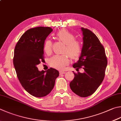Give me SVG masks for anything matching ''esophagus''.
I'll return each mask as SVG.
<instances>
[{"mask_svg": "<svg viewBox=\"0 0 121 121\" xmlns=\"http://www.w3.org/2000/svg\"><path fill=\"white\" fill-rule=\"evenodd\" d=\"M59 73H60V74H64L65 72L64 71H59Z\"/></svg>", "mask_w": 121, "mask_h": 121, "instance_id": "1", "label": "esophagus"}]
</instances>
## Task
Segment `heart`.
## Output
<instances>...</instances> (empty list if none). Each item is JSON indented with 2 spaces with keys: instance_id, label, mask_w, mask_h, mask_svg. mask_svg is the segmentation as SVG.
Returning <instances> with one entry per match:
<instances>
[{
  "instance_id": "obj_1",
  "label": "heart",
  "mask_w": 121,
  "mask_h": 121,
  "mask_svg": "<svg viewBox=\"0 0 121 121\" xmlns=\"http://www.w3.org/2000/svg\"><path fill=\"white\" fill-rule=\"evenodd\" d=\"M56 37L59 41L65 44L63 55H56L49 60L51 67L58 70L64 69L65 66L69 63V56L71 59H76L80 56L82 52V45L80 42L74 39V36L66 30H60L56 33ZM44 51L50 54L52 52V42L47 39L44 44Z\"/></svg>"
}]
</instances>
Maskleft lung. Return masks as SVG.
Returning <instances> with one entry per match:
<instances>
[{
	"mask_svg": "<svg viewBox=\"0 0 121 121\" xmlns=\"http://www.w3.org/2000/svg\"><path fill=\"white\" fill-rule=\"evenodd\" d=\"M81 29L83 35L82 53L73 67L77 70L82 68L85 72H73L74 77L70 87L76 95L86 97L95 93L104 80L107 60L104 48L97 36L87 28Z\"/></svg>",
	"mask_w": 121,
	"mask_h": 121,
	"instance_id": "8db88e82",
	"label": "left lung"
}]
</instances>
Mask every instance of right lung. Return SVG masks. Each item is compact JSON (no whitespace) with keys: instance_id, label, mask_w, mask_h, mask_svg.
I'll list each match as a JSON object with an SVG mask.
<instances>
[{"instance_id":"obj_1","label":"right lung","mask_w":121,"mask_h":121,"mask_svg":"<svg viewBox=\"0 0 121 121\" xmlns=\"http://www.w3.org/2000/svg\"><path fill=\"white\" fill-rule=\"evenodd\" d=\"M52 30L49 27L30 28L22 35L15 48L13 63L17 77L25 91L36 97L48 95L59 75L53 68L40 71L36 67L44 61V44Z\"/></svg>"}]
</instances>
